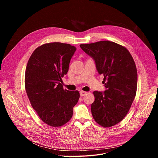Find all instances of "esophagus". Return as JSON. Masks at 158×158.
Returning a JSON list of instances; mask_svg holds the SVG:
<instances>
[{
    "instance_id": "obj_1",
    "label": "esophagus",
    "mask_w": 158,
    "mask_h": 158,
    "mask_svg": "<svg viewBox=\"0 0 158 158\" xmlns=\"http://www.w3.org/2000/svg\"><path fill=\"white\" fill-rule=\"evenodd\" d=\"M86 94H87V92H85V91H80V95H81V96H85Z\"/></svg>"
}]
</instances>
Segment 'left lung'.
Segmentation results:
<instances>
[{
    "label": "left lung",
    "instance_id": "8db88e82",
    "mask_svg": "<svg viewBox=\"0 0 158 158\" xmlns=\"http://www.w3.org/2000/svg\"><path fill=\"white\" fill-rule=\"evenodd\" d=\"M80 47L94 60L106 89L104 93L93 92V118L102 127L114 126L127 115L136 96L138 73L134 60L126 48L111 41L81 44Z\"/></svg>",
    "mask_w": 158,
    "mask_h": 158
}]
</instances>
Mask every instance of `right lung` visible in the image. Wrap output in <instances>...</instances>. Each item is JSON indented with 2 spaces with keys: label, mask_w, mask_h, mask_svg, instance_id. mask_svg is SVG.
<instances>
[{
  "label": "right lung",
  "mask_w": 158,
  "mask_h": 158,
  "mask_svg": "<svg viewBox=\"0 0 158 158\" xmlns=\"http://www.w3.org/2000/svg\"><path fill=\"white\" fill-rule=\"evenodd\" d=\"M76 48L69 44L51 42L35 49L25 73L26 91L40 119L52 127L70 121L77 103L78 91L64 89L62 77L69 70Z\"/></svg>",
  "instance_id": "add662e5"
}]
</instances>
